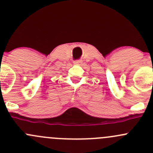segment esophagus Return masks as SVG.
Listing matches in <instances>:
<instances>
[{"instance_id": "34e87169", "label": "esophagus", "mask_w": 153, "mask_h": 153, "mask_svg": "<svg viewBox=\"0 0 153 153\" xmlns=\"http://www.w3.org/2000/svg\"><path fill=\"white\" fill-rule=\"evenodd\" d=\"M82 61L81 60H78V61H74V64H75V65H79L81 66V64H82Z\"/></svg>"}]
</instances>
